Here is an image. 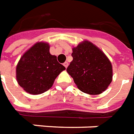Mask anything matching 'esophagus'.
<instances>
[{"mask_svg": "<svg viewBox=\"0 0 134 134\" xmlns=\"http://www.w3.org/2000/svg\"><path fill=\"white\" fill-rule=\"evenodd\" d=\"M63 65L65 66V68H67L68 67V65H69V63L68 62H65L64 63H63Z\"/></svg>", "mask_w": 134, "mask_h": 134, "instance_id": "esophagus-1", "label": "esophagus"}]
</instances>
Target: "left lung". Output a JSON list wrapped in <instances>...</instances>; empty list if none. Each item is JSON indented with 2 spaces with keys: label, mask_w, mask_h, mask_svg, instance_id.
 Masks as SVG:
<instances>
[{
  "label": "left lung",
  "mask_w": 134,
  "mask_h": 134,
  "mask_svg": "<svg viewBox=\"0 0 134 134\" xmlns=\"http://www.w3.org/2000/svg\"><path fill=\"white\" fill-rule=\"evenodd\" d=\"M73 57L66 69L79 90L89 94H99L112 81L110 61L92 42L84 41L73 48Z\"/></svg>",
  "instance_id": "8db88e82"
}]
</instances>
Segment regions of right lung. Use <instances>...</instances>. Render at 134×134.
I'll list each match as a JSON object with an SVG mask.
<instances>
[{
	"label": "right lung",
	"mask_w": 134,
	"mask_h": 134,
	"mask_svg": "<svg viewBox=\"0 0 134 134\" xmlns=\"http://www.w3.org/2000/svg\"><path fill=\"white\" fill-rule=\"evenodd\" d=\"M50 46L38 42L27 50L18 63L16 79L26 92L40 94L53 86L60 73L65 68L50 53Z\"/></svg>",
	"instance_id": "add662e5"
}]
</instances>
